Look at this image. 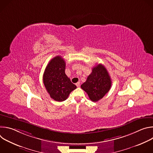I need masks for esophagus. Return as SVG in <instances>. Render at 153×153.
<instances>
[{
	"label": "esophagus",
	"instance_id": "1",
	"mask_svg": "<svg viewBox=\"0 0 153 153\" xmlns=\"http://www.w3.org/2000/svg\"><path fill=\"white\" fill-rule=\"evenodd\" d=\"M76 85L77 87H79V86H80V82H79L76 83Z\"/></svg>",
	"mask_w": 153,
	"mask_h": 153
}]
</instances>
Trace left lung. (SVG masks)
<instances>
[{
	"mask_svg": "<svg viewBox=\"0 0 153 153\" xmlns=\"http://www.w3.org/2000/svg\"><path fill=\"white\" fill-rule=\"evenodd\" d=\"M111 80L106 68L102 64L93 67L92 73L88 76L81 88L88 94L93 102H97L110 90Z\"/></svg>",
	"mask_w": 153,
	"mask_h": 153,
	"instance_id": "left-lung-1",
	"label": "left lung"
}]
</instances>
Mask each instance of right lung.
Masks as SVG:
<instances>
[{
  "label": "right lung",
  "instance_id": "right-lung-1",
  "mask_svg": "<svg viewBox=\"0 0 153 153\" xmlns=\"http://www.w3.org/2000/svg\"><path fill=\"white\" fill-rule=\"evenodd\" d=\"M65 61L59 56L52 59L43 73V81L51 98L57 102L66 100L77 87L65 74Z\"/></svg>",
  "mask_w": 153,
  "mask_h": 153
}]
</instances>
